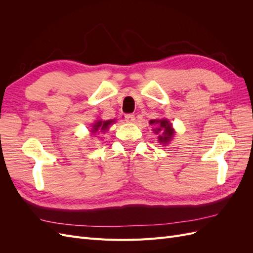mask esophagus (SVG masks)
<instances>
[{"mask_svg": "<svg viewBox=\"0 0 253 253\" xmlns=\"http://www.w3.org/2000/svg\"><path fill=\"white\" fill-rule=\"evenodd\" d=\"M125 118H126V122H134L135 121V116L133 114H126Z\"/></svg>", "mask_w": 253, "mask_h": 253, "instance_id": "esophagus-1", "label": "esophagus"}]
</instances>
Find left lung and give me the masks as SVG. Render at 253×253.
<instances>
[{
    "label": "left lung",
    "mask_w": 253,
    "mask_h": 253,
    "mask_svg": "<svg viewBox=\"0 0 253 253\" xmlns=\"http://www.w3.org/2000/svg\"><path fill=\"white\" fill-rule=\"evenodd\" d=\"M151 125H156L157 126L154 128V131L156 134H158V138L159 142H164L167 143L169 141L172 136L174 134V131L172 128L171 124L168 120L163 119V120H151L150 121Z\"/></svg>",
    "instance_id": "1"
}]
</instances>
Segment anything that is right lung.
I'll return each instance as SVG.
<instances>
[{"label":"right lung","mask_w":253,"mask_h":253,"mask_svg":"<svg viewBox=\"0 0 253 253\" xmlns=\"http://www.w3.org/2000/svg\"><path fill=\"white\" fill-rule=\"evenodd\" d=\"M112 122H114V121L113 120H108V121L99 120V121H97L96 124L94 125V126H93V129H91V133H96L98 130L99 132H101V131L104 132L105 129L109 127V126L112 124Z\"/></svg>","instance_id":"1"}]
</instances>
